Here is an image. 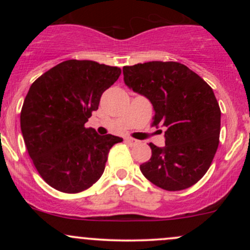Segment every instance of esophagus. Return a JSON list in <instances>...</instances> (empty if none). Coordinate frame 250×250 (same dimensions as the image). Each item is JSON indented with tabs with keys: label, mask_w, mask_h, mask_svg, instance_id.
Returning a JSON list of instances; mask_svg holds the SVG:
<instances>
[{
	"label": "esophagus",
	"mask_w": 250,
	"mask_h": 250,
	"mask_svg": "<svg viewBox=\"0 0 250 250\" xmlns=\"http://www.w3.org/2000/svg\"><path fill=\"white\" fill-rule=\"evenodd\" d=\"M125 142H127L129 146H135L137 143V140L131 139V137H127V139H125Z\"/></svg>",
	"instance_id": "obj_1"
}]
</instances>
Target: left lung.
I'll use <instances>...</instances> for the list:
<instances>
[{
    "label": "left lung",
    "instance_id": "8db88e82",
    "mask_svg": "<svg viewBox=\"0 0 250 250\" xmlns=\"http://www.w3.org/2000/svg\"><path fill=\"white\" fill-rule=\"evenodd\" d=\"M123 80L153 104V125L167 129L165 147L149 145L151 157L140 166L142 174L165 190L191 187L207 173L219 147L221 110L213 89L179 62L123 67Z\"/></svg>",
    "mask_w": 250,
    "mask_h": 250
}]
</instances>
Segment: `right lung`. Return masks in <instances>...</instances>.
<instances>
[{"label":"right lung","mask_w":250,"mask_h":250,"mask_svg":"<svg viewBox=\"0 0 250 250\" xmlns=\"http://www.w3.org/2000/svg\"><path fill=\"white\" fill-rule=\"evenodd\" d=\"M120 75L117 67L68 60L30 85L21 110V131L34 166L50 187L80 193L101 177L109 150L122 139L99 135L84 123Z\"/></svg>","instance_id":"obj_1"}]
</instances>
